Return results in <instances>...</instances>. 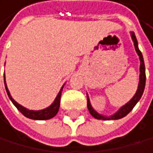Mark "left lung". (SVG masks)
<instances>
[{"label": "left lung", "instance_id": "8db88e82", "mask_svg": "<svg viewBox=\"0 0 153 153\" xmlns=\"http://www.w3.org/2000/svg\"><path fill=\"white\" fill-rule=\"evenodd\" d=\"M131 37H132V40L134 42V46H135V50L138 53V56L140 57V61H141V64H140V81H139V86H138V90L135 94V96L132 97V99L129 100V102L123 105L121 108H119V110L117 112H115L113 115L111 116H104V115H102L100 113H97V111L94 109L91 105V102H90V100H89V97L87 95V100H88V102H87V105H88V109L90 111L91 115L93 117H95L97 119H102V120H117V119H120V118H123L127 115L130 111L134 108V106L137 104V102L141 100V97L143 96V93L145 91V87H146V67H145V62H143V54L141 53V51L139 50V47H138V41H137V38L135 36V33L134 32H131Z\"/></svg>", "mask_w": 153, "mask_h": 153}]
</instances>
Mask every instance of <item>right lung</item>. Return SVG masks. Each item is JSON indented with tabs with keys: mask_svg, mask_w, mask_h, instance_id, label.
Here are the masks:
<instances>
[{
	"mask_svg": "<svg viewBox=\"0 0 153 153\" xmlns=\"http://www.w3.org/2000/svg\"><path fill=\"white\" fill-rule=\"evenodd\" d=\"M4 86H6V90H7V96H8V97H10V100H11V102L15 105V107H16L25 117L33 119V120H48V119H51V118L54 117L56 115V113L58 112V109H59V105H60L61 91H62V89H63V86H62V88L60 89L59 93H58V95L56 96V100H54V102L51 103L49 107H47V108H45V109H42V110H29V109H27V108H25L24 106H22L19 103H17L11 97L10 94V91H8L7 84H6L4 74Z\"/></svg>",
	"mask_w": 153,
	"mask_h": 153,
	"instance_id": "obj_1",
	"label": "right lung"
}]
</instances>
